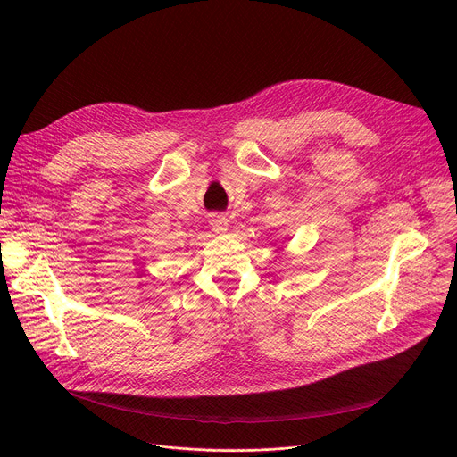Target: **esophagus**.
Returning <instances> with one entry per match:
<instances>
[{"label": "esophagus", "mask_w": 457, "mask_h": 457, "mask_svg": "<svg viewBox=\"0 0 457 457\" xmlns=\"http://www.w3.org/2000/svg\"><path fill=\"white\" fill-rule=\"evenodd\" d=\"M210 226H212V229L215 233H224V231H228V219L224 215H217L215 213L210 219Z\"/></svg>", "instance_id": "1"}]
</instances>
